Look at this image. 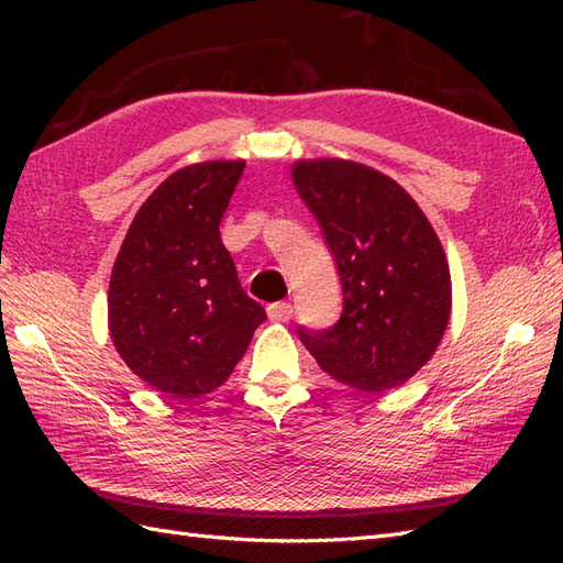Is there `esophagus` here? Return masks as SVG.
<instances>
[{
	"mask_svg": "<svg viewBox=\"0 0 563 563\" xmlns=\"http://www.w3.org/2000/svg\"><path fill=\"white\" fill-rule=\"evenodd\" d=\"M292 317V305L290 302H273L268 305V319L271 321H288Z\"/></svg>",
	"mask_w": 563,
	"mask_h": 563,
	"instance_id": "1",
	"label": "esophagus"
}]
</instances>
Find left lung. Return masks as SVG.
I'll use <instances>...</instances> for the list:
<instances>
[{
    "label": "left lung",
    "instance_id": "obj_1",
    "mask_svg": "<svg viewBox=\"0 0 563 563\" xmlns=\"http://www.w3.org/2000/svg\"><path fill=\"white\" fill-rule=\"evenodd\" d=\"M336 261L343 312L300 339L319 367L361 391H387L433 357L448 329L452 283L445 251L416 200L394 178L345 159L292 166Z\"/></svg>",
    "mask_w": 563,
    "mask_h": 563
}]
</instances>
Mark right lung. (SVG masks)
Wrapping results in <instances>:
<instances>
[{
  "mask_svg": "<svg viewBox=\"0 0 563 563\" xmlns=\"http://www.w3.org/2000/svg\"><path fill=\"white\" fill-rule=\"evenodd\" d=\"M244 162L178 169L142 202L118 251L109 329L125 365L169 399L218 389L266 319L220 239Z\"/></svg>",
  "mask_w": 563,
  "mask_h": 563,
  "instance_id": "right-lung-1",
  "label": "right lung"
}]
</instances>
